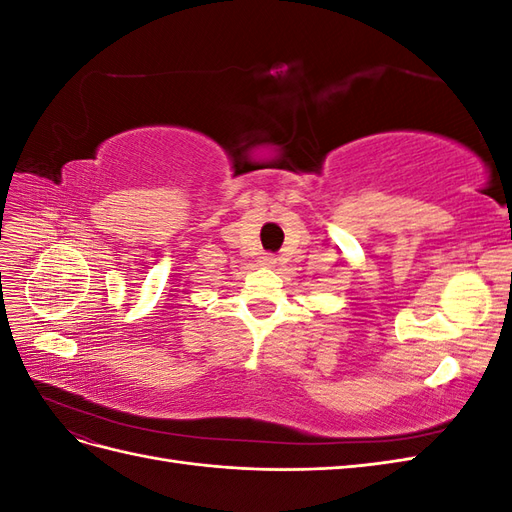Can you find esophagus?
Returning a JSON list of instances; mask_svg holds the SVG:
<instances>
[{
    "label": "esophagus",
    "mask_w": 512,
    "mask_h": 512,
    "mask_svg": "<svg viewBox=\"0 0 512 512\" xmlns=\"http://www.w3.org/2000/svg\"><path fill=\"white\" fill-rule=\"evenodd\" d=\"M260 265L262 267H273L275 265V256L273 254H265V256L260 258Z\"/></svg>",
    "instance_id": "1"
}]
</instances>
